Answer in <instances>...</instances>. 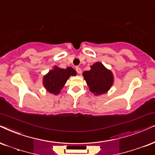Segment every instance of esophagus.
Returning a JSON list of instances; mask_svg holds the SVG:
<instances>
[{"instance_id": "34e87169", "label": "esophagus", "mask_w": 155, "mask_h": 155, "mask_svg": "<svg viewBox=\"0 0 155 155\" xmlns=\"http://www.w3.org/2000/svg\"><path fill=\"white\" fill-rule=\"evenodd\" d=\"M76 71H77V73L79 74H81V69L79 67V66H76Z\"/></svg>"}]
</instances>
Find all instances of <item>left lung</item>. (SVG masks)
Listing matches in <instances>:
<instances>
[{
    "instance_id": "8db88e82",
    "label": "left lung",
    "mask_w": 155,
    "mask_h": 155,
    "mask_svg": "<svg viewBox=\"0 0 155 155\" xmlns=\"http://www.w3.org/2000/svg\"><path fill=\"white\" fill-rule=\"evenodd\" d=\"M90 67L89 71H85L83 73L84 79L90 91L95 96L107 93L114 84L113 73L101 62H96Z\"/></svg>"
}]
</instances>
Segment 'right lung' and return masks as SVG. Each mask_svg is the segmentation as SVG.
Returning a JSON list of instances; mask_svg holds the SVG:
<instances>
[{
    "label": "right lung",
    "instance_id": "right-lung-1",
    "mask_svg": "<svg viewBox=\"0 0 155 155\" xmlns=\"http://www.w3.org/2000/svg\"><path fill=\"white\" fill-rule=\"evenodd\" d=\"M76 71L71 67L61 68L54 66L43 78V85L47 91L57 95L70 76H76Z\"/></svg>",
    "mask_w": 155,
    "mask_h": 155
}]
</instances>
